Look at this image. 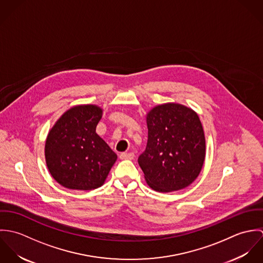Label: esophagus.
<instances>
[{"instance_id": "esophagus-1", "label": "esophagus", "mask_w": 263, "mask_h": 263, "mask_svg": "<svg viewBox=\"0 0 263 263\" xmlns=\"http://www.w3.org/2000/svg\"><path fill=\"white\" fill-rule=\"evenodd\" d=\"M119 158L121 160H132V159H134V154L133 153H120Z\"/></svg>"}]
</instances>
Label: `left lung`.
I'll use <instances>...</instances> for the list:
<instances>
[{
	"mask_svg": "<svg viewBox=\"0 0 263 263\" xmlns=\"http://www.w3.org/2000/svg\"><path fill=\"white\" fill-rule=\"evenodd\" d=\"M148 143L138 158L147 183L159 192L186 187L198 176L205 157V139L198 115L168 103L147 116Z\"/></svg>",
	"mask_w": 263,
	"mask_h": 263,
	"instance_id": "left-lung-1",
	"label": "left lung"
}]
</instances>
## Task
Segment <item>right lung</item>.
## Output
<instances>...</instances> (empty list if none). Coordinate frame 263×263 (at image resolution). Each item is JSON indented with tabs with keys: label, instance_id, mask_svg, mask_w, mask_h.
<instances>
[{
	"label": "right lung",
	"instance_id": "1",
	"mask_svg": "<svg viewBox=\"0 0 263 263\" xmlns=\"http://www.w3.org/2000/svg\"><path fill=\"white\" fill-rule=\"evenodd\" d=\"M102 110L95 105L75 106L50 129L45 160L51 176L70 189L100 187L117 156L96 134Z\"/></svg>",
	"mask_w": 263,
	"mask_h": 263
}]
</instances>
